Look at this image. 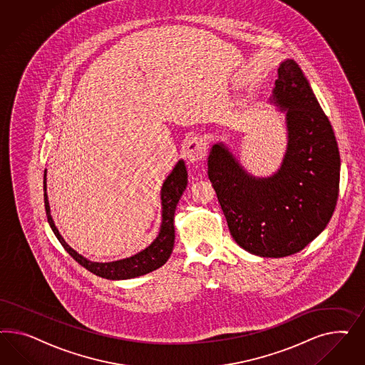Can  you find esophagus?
Masks as SVG:
<instances>
[{
    "instance_id": "esophagus-1",
    "label": "esophagus",
    "mask_w": 365,
    "mask_h": 365,
    "mask_svg": "<svg viewBox=\"0 0 365 365\" xmlns=\"http://www.w3.org/2000/svg\"><path fill=\"white\" fill-rule=\"evenodd\" d=\"M207 153V143L200 136H191L186 143L185 154L191 163L200 162L205 159Z\"/></svg>"
}]
</instances>
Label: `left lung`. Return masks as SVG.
I'll return each instance as SVG.
<instances>
[{
  "instance_id": "1",
  "label": "left lung",
  "mask_w": 365,
  "mask_h": 365,
  "mask_svg": "<svg viewBox=\"0 0 365 365\" xmlns=\"http://www.w3.org/2000/svg\"><path fill=\"white\" fill-rule=\"evenodd\" d=\"M274 99L287 108L289 143L276 175H247L223 144L209 155V179L234 241L249 253L287 257L302 250L331 218L339 197L340 154L299 64L278 68Z\"/></svg>"
}]
</instances>
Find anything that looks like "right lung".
I'll return each instance as SVG.
<instances>
[{"label": "right lung", "instance_id": "right-lung-1", "mask_svg": "<svg viewBox=\"0 0 365 365\" xmlns=\"http://www.w3.org/2000/svg\"><path fill=\"white\" fill-rule=\"evenodd\" d=\"M186 186H187V171H186L183 160H179L175 168L173 170V173L167 177L166 182L163 183V187H162V206H163L162 217H163V220H162L159 235L156 237L154 242L151 243L147 249H144L143 252L133 255L130 258H125V259L115 261V262H106V264L91 262L84 257L78 255L73 249H71L66 245L58 230L56 229L55 223L51 217L49 203H48V197H46L44 173V205L46 218H48V222L55 232L57 240L66 249V253H69V255L78 264L86 267L91 273L107 278V279H127V278H133V277L143 276V274H147L153 270H156L158 267L165 265L167 259L173 253L174 240H175L174 214H175L178 202L182 197Z\"/></svg>", "mask_w": 365, "mask_h": 365}]
</instances>
